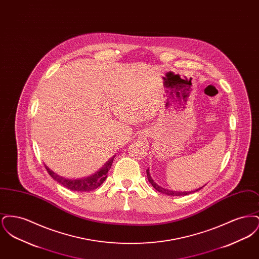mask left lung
Instances as JSON below:
<instances>
[{
	"label": "left lung",
	"instance_id": "1",
	"mask_svg": "<svg viewBox=\"0 0 259 259\" xmlns=\"http://www.w3.org/2000/svg\"><path fill=\"white\" fill-rule=\"evenodd\" d=\"M147 176H148V182L151 184V185L158 191V192H161V193H163V194H166V195H170V196H182V195H188V194H191V193H193V192H196L198 190H200L202 187H200V188H198L196 190H194V191H185V192H183V191H172V190H169V189H166V188H163V187H161L159 185H157L153 180H152V178L150 177V174H149V170H147ZM205 186V185H204Z\"/></svg>",
	"mask_w": 259,
	"mask_h": 259
}]
</instances>
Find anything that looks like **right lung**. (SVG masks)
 <instances>
[{
	"instance_id": "1",
	"label": "right lung",
	"mask_w": 259,
	"mask_h": 259,
	"mask_svg": "<svg viewBox=\"0 0 259 259\" xmlns=\"http://www.w3.org/2000/svg\"><path fill=\"white\" fill-rule=\"evenodd\" d=\"M112 157L111 159L108 161L98 172H95L92 176H89L87 178L83 179H76V180H71V179H66L63 178L61 176L55 174L53 171H51L49 167L46 166L48 172L51 176V178L53 180H55L57 183L64 185L65 187H67L68 189H71L73 191H91L94 190L96 188H98L100 185H102L105 180L107 179V174L111 169V164L113 161Z\"/></svg>"
}]
</instances>
